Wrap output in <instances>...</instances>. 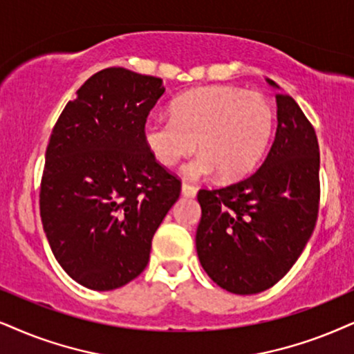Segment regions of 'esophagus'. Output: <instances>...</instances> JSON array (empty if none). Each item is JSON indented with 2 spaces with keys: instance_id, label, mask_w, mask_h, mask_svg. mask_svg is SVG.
<instances>
[{
  "instance_id": "1",
  "label": "esophagus",
  "mask_w": 354,
  "mask_h": 354,
  "mask_svg": "<svg viewBox=\"0 0 354 354\" xmlns=\"http://www.w3.org/2000/svg\"><path fill=\"white\" fill-rule=\"evenodd\" d=\"M181 192H183V196H186V198H194V196L198 194V189H196L192 185H189V183H183Z\"/></svg>"
}]
</instances>
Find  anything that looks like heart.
<instances>
[{
  "label": "heart",
  "mask_w": 354,
  "mask_h": 354,
  "mask_svg": "<svg viewBox=\"0 0 354 354\" xmlns=\"http://www.w3.org/2000/svg\"><path fill=\"white\" fill-rule=\"evenodd\" d=\"M274 131V107L261 93L235 86H210L185 93L173 101L171 115H153L144 136L151 153L173 167L199 145L203 150L185 167L186 176L218 171L235 180L263 158Z\"/></svg>",
  "instance_id": "b5f03b06"
}]
</instances>
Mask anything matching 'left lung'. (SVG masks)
Returning <instances> with one entry per match:
<instances>
[{
	"mask_svg": "<svg viewBox=\"0 0 354 354\" xmlns=\"http://www.w3.org/2000/svg\"><path fill=\"white\" fill-rule=\"evenodd\" d=\"M276 102V137L261 167L229 186L198 192L201 265L217 286L241 296L263 292L288 274L319 216L315 129L289 95L277 93Z\"/></svg>",
	"mask_w": 354,
	"mask_h": 354,
	"instance_id": "left-lung-1",
	"label": "left lung"
}]
</instances>
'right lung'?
Segmentation results:
<instances>
[{
    "label": "right lung",
    "mask_w": 354,
    "mask_h": 354,
    "mask_svg": "<svg viewBox=\"0 0 354 354\" xmlns=\"http://www.w3.org/2000/svg\"><path fill=\"white\" fill-rule=\"evenodd\" d=\"M163 93L160 78L120 66L101 70L53 125L40 218L58 265L88 289H118L136 279L180 198V178L156 162L144 136Z\"/></svg>",
    "instance_id": "obj_1"
}]
</instances>
